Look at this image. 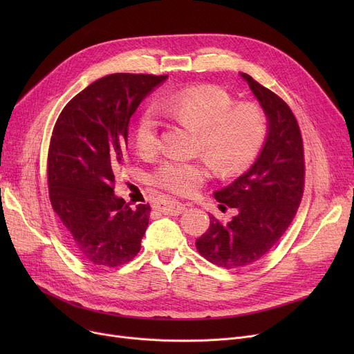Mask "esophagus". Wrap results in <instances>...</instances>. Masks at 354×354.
Listing matches in <instances>:
<instances>
[{
    "label": "esophagus",
    "instance_id": "1",
    "mask_svg": "<svg viewBox=\"0 0 354 354\" xmlns=\"http://www.w3.org/2000/svg\"><path fill=\"white\" fill-rule=\"evenodd\" d=\"M158 209L166 215H180L187 211V205L175 199H166V201H162Z\"/></svg>",
    "mask_w": 354,
    "mask_h": 354
}]
</instances>
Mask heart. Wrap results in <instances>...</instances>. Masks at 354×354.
<instances>
[{
	"mask_svg": "<svg viewBox=\"0 0 354 354\" xmlns=\"http://www.w3.org/2000/svg\"><path fill=\"white\" fill-rule=\"evenodd\" d=\"M159 110L171 119L198 130L196 147L212 162L218 175L228 176L247 167L261 149L267 135V118L254 103H239L218 87H195L166 96ZM160 119L155 107H146L135 126V143L143 156L160 147ZM211 174L207 159L169 158L153 171L151 179L174 194L189 195Z\"/></svg>",
	"mask_w": 354,
	"mask_h": 354,
	"instance_id": "heart-1",
	"label": "heart"
}]
</instances>
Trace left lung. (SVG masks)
I'll return each instance as SVG.
<instances>
[{
	"label": "left lung",
	"instance_id": "left-lung-1",
	"mask_svg": "<svg viewBox=\"0 0 354 354\" xmlns=\"http://www.w3.org/2000/svg\"><path fill=\"white\" fill-rule=\"evenodd\" d=\"M267 118V136L250 169L214 192L219 208H236L227 225L215 216L196 248L208 261L225 268L261 259L290 227L304 188V152L299 123L275 93L239 73Z\"/></svg>",
	"mask_w": 354,
	"mask_h": 354
}]
</instances>
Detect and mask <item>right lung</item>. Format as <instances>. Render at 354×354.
Segmentation results:
<instances>
[{
    "label": "right lung",
    "mask_w": 354,
    "mask_h": 354,
    "mask_svg": "<svg viewBox=\"0 0 354 354\" xmlns=\"http://www.w3.org/2000/svg\"><path fill=\"white\" fill-rule=\"evenodd\" d=\"M167 76L109 74L63 109L48 151V192L71 250L88 264L113 268L140 250L151 207H129L113 191L124 160L129 122Z\"/></svg>",
    "instance_id": "right-lung-1"
}]
</instances>
